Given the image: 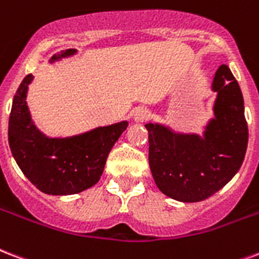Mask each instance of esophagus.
Instances as JSON below:
<instances>
[{
    "label": "esophagus",
    "mask_w": 259,
    "mask_h": 259,
    "mask_svg": "<svg viewBox=\"0 0 259 259\" xmlns=\"http://www.w3.org/2000/svg\"><path fill=\"white\" fill-rule=\"evenodd\" d=\"M149 116H151V112L145 107H137L133 111V119L136 122H145Z\"/></svg>",
    "instance_id": "1"
}]
</instances>
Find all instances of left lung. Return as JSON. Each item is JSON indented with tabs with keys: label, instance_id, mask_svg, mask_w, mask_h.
Segmentation results:
<instances>
[{
	"label": "left lung",
	"instance_id": "left-lung-1",
	"mask_svg": "<svg viewBox=\"0 0 259 259\" xmlns=\"http://www.w3.org/2000/svg\"><path fill=\"white\" fill-rule=\"evenodd\" d=\"M217 94L204 136L175 133L147 123L149 167L159 190L182 202H198L226 186L244 160L248 141L242 91L227 65L212 82Z\"/></svg>",
	"mask_w": 259,
	"mask_h": 259
}]
</instances>
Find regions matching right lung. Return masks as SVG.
Returning <instances> with one entry per match:
<instances>
[{
    "label": "right lung",
    "mask_w": 259,
    "mask_h": 259,
    "mask_svg": "<svg viewBox=\"0 0 259 259\" xmlns=\"http://www.w3.org/2000/svg\"><path fill=\"white\" fill-rule=\"evenodd\" d=\"M76 51H61L51 57L50 62L70 57ZM32 80V74L25 76L13 98L8 127L12 155L29 182L43 193H81L99 182L108 153L129 123L122 121L66 138L47 137L31 119L25 102Z\"/></svg>",
    "instance_id": "right-lung-1"
}]
</instances>
